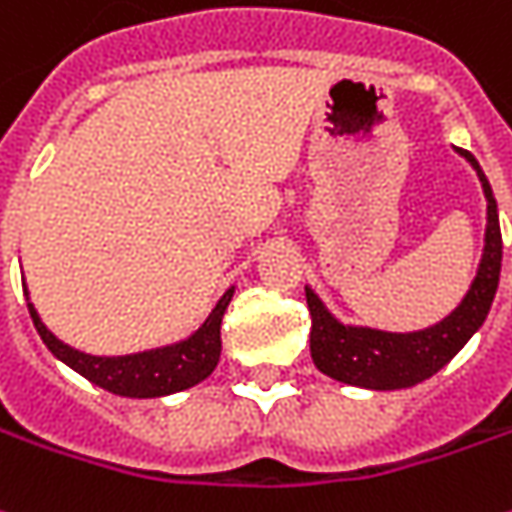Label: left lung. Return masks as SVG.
I'll return each instance as SVG.
<instances>
[{"instance_id": "8db88e82", "label": "left lung", "mask_w": 512, "mask_h": 512, "mask_svg": "<svg viewBox=\"0 0 512 512\" xmlns=\"http://www.w3.org/2000/svg\"><path fill=\"white\" fill-rule=\"evenodd\" d=\"M482 182L488 198V229H485V252L476 271L471 291L440 325L417 333H387L373 328H347L328 314V308L311 288H305V300L311 311V358L330 378L364 389H406L426 381L443 370L451 358L460 353L465 342L482 328L490 311V302L499 288L502 271V229L496 198L474 154L457 148Z\"/></svg>"}]
</instances>
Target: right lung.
<instances>
[{
    "label": "right lung",
    "instance_id": "1",
    "mask_svg": "<svg viewBox=\"0 0 512 512\" xmlns=\"http://www.w3.org/2000/svg\"><path fill=\"white\" fill-rule=\"evenodd\" d=\"M232 294H235V288H229L227 294L218 300L212 314L207 316V322L190 339L168 344V347H156V350H145V353H134V356H89V353H81V350H75V347H69V344L52 336L33 308V302H27V308H30L38 336L50 347L52 356L61 358L66 367L81 373L86 381L109 389L114 395H123V398H162V395H173V392L196 387L198 381H204L215 370L218 356H221V319H224Z\"/></svg>",
    "mask_w": 512,
    "mask_h": 512
}]
</instances>
